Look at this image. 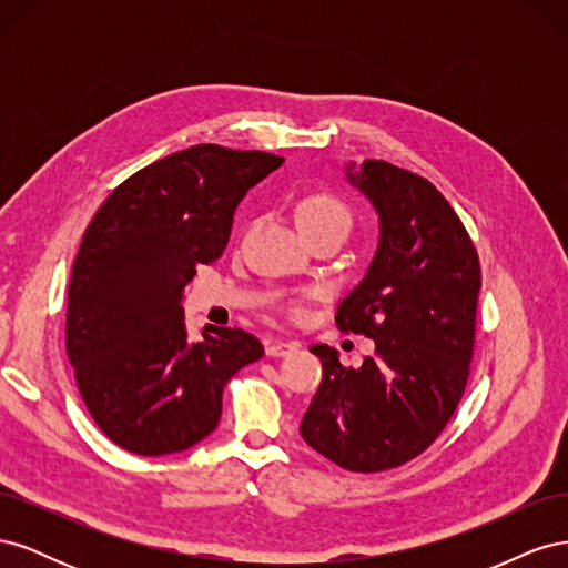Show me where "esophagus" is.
Segmentation results:
<instances>
[{
    "mask_svg": "<svg viewBox=\"0 0 568 568\" xmlns=\"http://www.w3.org/2000/svg\"><path fill=\"white\" fill-rule=\"evenodd\" d=\"M298 348V343L296 341H282V338H272V341H267V346H265V353L270 355V357H284V355H291Z\"/></svg>",
    "mask_w": 568,
    "mask_h": 568,
    "instance_id": "esophagus-1",
    "label": "esophagus"
}]
</instances>
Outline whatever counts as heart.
Listing matches in <instances>:
<instances>
[{"label": "heart", "instance_id": "b5f03b06", "mask_svg": "<svg viewBox=\"0 0 568 568\" xmlns=\"http://www.w3.org/2000/svg\"><path fill=\"white\" fill-rule=\"evenodd\" d=\"M296 220L305 234L315 232H351L353 215L348 205L329 192H307L296 201Z\"/></svg>", "mask_w": 568, "mask_h": 568}]
</instances>
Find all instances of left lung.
I'll return each instance as SVG.
<instances>
[{"label": "left lung", "mask_w": 568, "mask_h": 568, "mask_svg": "<svg viewBox=\"0 0 568 568\" xmlns=\"http://www.w3.org/2000/svg\"><path fill=\"white\" fill-rule=\"evenodd\" d=\"M379 213V248L341 301V332L374 338L363 367H343L317 343L322 382L301 436L359 474L415 459L450 422L469 379L480 265L462 220L438 189L386 161L346 168Z\"/></svg>", "instance_id": "obj_1"}]
</instances>
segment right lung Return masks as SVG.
I'll return each mask as SVG.
<instances>
[{"mask_svg": "<svg viewBox=\"0 0 568 568\" xmlns=\"http://www.w3.org/2000/svg\"><path fill=\"white\" fill-rule=\"evenodd\" d=\"M284 163L196 144L136 170L84 230L68 284L65 351L92 419L120 448L159 457L203 440L232 376L263 357L244 329L192 343L182 291L222 255L239 201Z\"/></svg>", "mask_w": 568, "mask_h": 568, "instance_id": "right-lung-1", "label": "right lung"}]
</instances>
